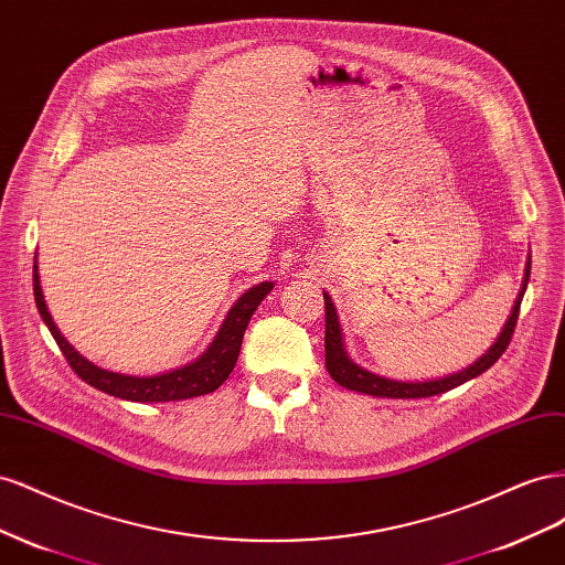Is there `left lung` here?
<instances>
[{"mask_svg":"<svg viewBox=\"0 0 565 565\" xmlns=\"http://www.w3.org/2000/svg\"><path fill=\"white\" fill-rule=\"evenodd\" d=\"M527 279H530V257L525 265V274H523V286L519 291V298L513 302V310L507 319V324L502 329V333L497 335V341L492 343V348L480 354V358L469 364L461 372L447 374L440 379H430V381H397V379H388L369 372V369L360 366L358 362L350 360V354L345 350V341H343V329L341 321H338V312L335 305L331 300L329 294H324V310H327V335H324V348H327V372L331 374V379L343 385L348 391L354 393H364V395H374V397H395V399H416V397H430V395H440L457 388V385L471 381L476 376H480L482 372L502 358V352L507 350V345L511 343V335L515 329V321H519V310H521V300L527 288Z\"/></svg>","mask_w":565,"mask_h":565,"instance_id":"1","label":"left lung"}]
</instances>
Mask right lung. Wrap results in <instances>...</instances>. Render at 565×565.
<instances>
[{"instance_id": "1", "label": "right lung", "mask_w": 565, "mask_h": 565, "mask_svg": "<svg viewBox=\"0 0 565 565\" xmlns=\"http://www.w3.org/2000/svg\"><path fill=\"white\" fill-rule=\"evenodd\" d=\"M271 288H274L271 281H263L248 288V291L232 305V310L227 312V317H224L220 331L213 338V343L207 345L205 352L199 354L193 362L170 369V372H163V374L132 376V374H118V372H108V369L96 366L94 362L83 358V354H79L66 338L61 335L50 310H46L38 263L32 267V291H35L38 312L46 324V329L52 331L56 345L61 348L63 358L68 360L73 372L85 383H89L92 388L108 393L113 397L130 399V402H174V399H189V397H199V395L217 391L220 385L230 379L232 369L238 360L241 341H244V331L248 327L253 312L257 310V305L263 302V298H267Z\"/></svg>"}]
</instances>
